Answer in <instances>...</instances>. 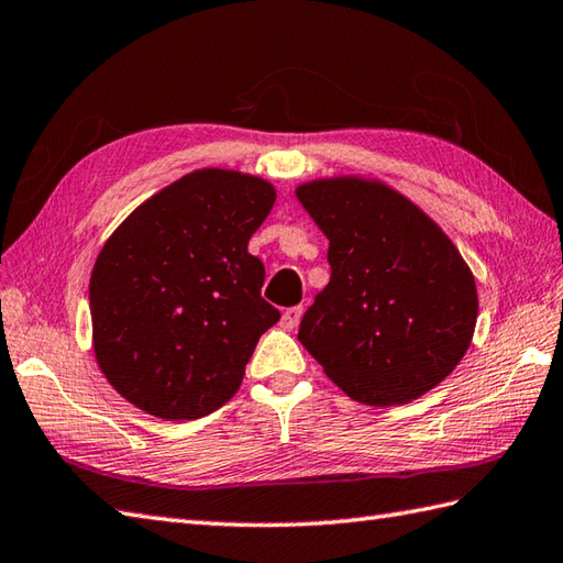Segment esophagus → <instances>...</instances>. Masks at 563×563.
<instances>
[{
  "instance_id": "1",
  "label": "esophagus",
  "mask_w": 563,
  "mask_h": 563,
  "mask_svg": "<svg viewBox=\"0 0 563 563\" xmlns=\"http://www.w3.org/2000/svg\"><path fill=\"white\" fill-rule=\"evenodd\" d=\"M299 319H302V307H290V309H285V311H283L280 325H283L285 331H292V329H297Z\"/></svg>"
}]
</instances>
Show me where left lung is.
Segmentation results:
<instances>
[{"label": "left lung", "mask_w": 563, "mask_h": 563, "mask_svg": "<svg viewBox=\"0 0 563 563\" xmlns=\"http://www.w3.org/2000/svg\"><path fill=\"white\" fill-rule=\"evenodd\" d=\"M299 203L329 238L331 280L299 343L364 405H405L439 386L473 343L477 285L449 234L386 181H302Z\"/></svg>", "instance_id": "left-lung-1"}]
</instances>
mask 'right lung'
<instances>
[{"label": "right lung", "instance_id": "right-lung-1", "mask_svg": "<svg viewBox=\"0 0 563 563\" xmlns=\"http://www.w3.org/2000/svg\"><path fill=\"white\" fill-rule=\"evenodd\" d=\"M276 203L268 179L203 167L136 206L96 258L93 352L110 386L169 422L225 405L280 311L246 252Z\"/></svg>", "mask_w": 563, "mask_h": 563}]
</instances>
